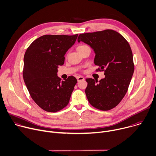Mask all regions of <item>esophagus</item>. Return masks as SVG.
Wrapping results in <instances>:
<instances>
[{
	"label": "esophagus",
	"instance_id": "34e87169",
	"mask_svg": "<svg viewBox=\"0 0 156 156\" xmlns=\"http://www.w3.org/2000/svg\"><path fill=\"white\" fill-rule=\"evenodd\" d=\"M77 81L79 82V81H80V80H84V77H82V76H78V77H77Z\"/></svg>",
	"mask_w": 156,
	"mask_h": 156
}]
</instances>
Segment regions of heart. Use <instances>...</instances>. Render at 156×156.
I'll list each match as a JSON object with an SVG mask.
<instances>
[{"mask_svg": "<svg viewBox=\"0 0 156 156\" xmlns=\"http://www.w3.org/2000/svg\"><path fill=\"white\" fill-rule=\"evenodd\" d=\"M87 48H89V47L87 45H86V44H81L79 46H78L77 50L78 51H80V50H83V49Z\"/></svg>", "mask_w": 156, "mask_h": 156, "instance_id": "heart-1", "label": "heart"}]
</instances>
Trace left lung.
<instances>
[{
  "mask_svg": "<svg viewBox=\"0 0 156 156\" xmlns=\"http://www.w3.org/2000/svg\"><path fill=\"white\" fill-rule=\"evenodd\" d=\"M82 41L95 51L94 63L104 71L105 77L98 81L85 79L87 98L94 108L108 111L117 106L125 97L133 72L134 63L131 47L120 34L112 29L79 34Z\"/></svg>",
  "mask_w": 156,
  "mask_h": 156,
  "instance_id": "1",
  "label": "left lung"
}]
</instances>
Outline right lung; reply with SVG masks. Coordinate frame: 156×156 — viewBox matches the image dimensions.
Returning <instances> with one entry per match:
<instances>
[{
    "instance_id": "obj_1",
    "label": "right lung",
    "mask_w": 156,
    "mask_h": 156,
    "mask_svg": "<svg viewBox=\"0 0 156 156\" xmlns=\"http://www.w3.org/2000/svg\"><path fill=\"white\" fill-rule=\"evenodd\" d=\"M77 36L44 35L31 43L25 52L24 81L31 98L45 111L58 112L69 102L77 80L71 76L61 81L56 73Z\"/></svg>"
}]
</instances>
